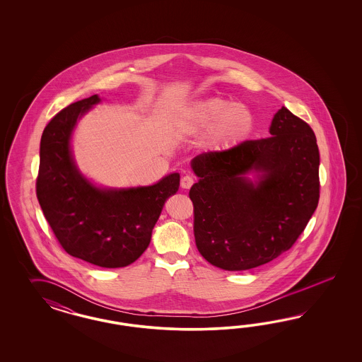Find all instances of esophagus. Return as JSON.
<instances>
[{"label":"esophagus","instance_id":"1","mask_svg":"<svg viewBox=\"0 0 362 362\" xmlns=\"http://www.w3.org/2000/svg\"><path fill=\"white\" fill-rule=\"evenodd\" d=\"M195 183V179L192 177L191 175H186L182 177V180H180V186L182 188H189V187H192V185Z\"/></svg>","mask_w":362,"mask_h":362}]
</instances>
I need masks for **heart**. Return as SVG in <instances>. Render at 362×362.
<instances>
[{
    "label": "heart",
    "mask_w": 362,
    "mask_h": 362,
    "mask_svg": "<svg viewBox=\"0 0 362 362\" xmlns=\"http://www.w3.org/2000/svg\"><path fill=\"white\" fill-rule=\"evenodd\" d=\"M252 110L240 102L221 97L197 99L176 117V132L183 138H197L209 132V144L227 151L245 142L255 129Z\"/></svg>",
    "instance_id": "1"
}]
</instances>
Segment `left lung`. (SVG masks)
Wrapping results in <instances>:
<instances>
[{
    "instance_id": "1",
    "label": "left lung",
    "mask_w": 362,
    "mask_h": 362,
    "mask_svg": "<svg viewBox=\"0 0 362 362\" xmlns=\"http://www.w3.org/2000/svg\"><path fill=\"white\" fill-rule=\"evenodd\" d=\"M269 138L191 160L189 189L197 250L226 271H247L288 251L305 230L320 197L315 132L286 107ZM252 172L255 180L246 175Z\"/></svg>"
}]
</instances>
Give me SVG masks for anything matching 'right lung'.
Listing matches in <instances>:
<instances>
[{"mask_svg": "<svg viewBox=\"0 0 362 362\" xmlns=\"http://www.w3.org/2000/svg\"><path fill=\"white\" fill-rule=\"evenodd\" d=\"M99 102L97 94L74 102L47 123L35 187L45 218L66 252L102 268H121L147 250L180 175L170 174L153 186L93 185L76 165L70 142L77 122Z\"/></svg>", "mask_w": 362, "mask_h": 362, "instance_id": "obj_1", "label": "right lung"}]
</instances>
